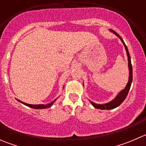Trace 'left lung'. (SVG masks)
Masks as SVG:
<instances>
[{"label": "left lung", "instance_id": "left-lung-1", "mask_svg": "<svg viewBox=\"0 0 146 146\" xmlns=\"http://www.w3.org/2000/svg\"><path fill=\"white\" fill-rule=\"evenodd\" d=\"M110 32H113L116 36H117L119 39H121V42L123 43V44L124 45L125 47V49L126 51V54H127V56H128V64H129V81H128L127 85L125 87V88L123 90H122L118 94V95L116 96V98H114L113 100H111V102L108 103H106V104H96V103L93 102H90L91 104H92L95 108L96 109H99V110H112V109L116 108V107H119L123 101L124 100L126 99V96H127L128 93H129V91L130 90L131 88V82H132V78H133V70H132V65H131V57H130V54H129V51H128V48L126 45L125 44L123 40L122 39V38L121 37V36H119V34H117L115 31L112 30V29H110Z\"/></svg>", "mask_w": 146, "mask_h": 146}]
</instances>
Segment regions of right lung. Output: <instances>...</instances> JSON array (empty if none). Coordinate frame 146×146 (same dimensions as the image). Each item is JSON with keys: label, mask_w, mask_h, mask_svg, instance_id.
I'll list each match as a JSON object with an SVG mask.
<instances>
[{"label": "right lung", "mask_w": 146, "mask_h": 146, "mask_svg": "<svg viewBox=\"0 0 146 146\" xmlns=\"http://www.w3.org/2000/svg\"><path fill=\"white\" fill-rule=\"evenodd\" d=\"M56 100V99L54 100V101H52L51 102L48 103V104H27V103H25V102H23L20 101V100H17V101L20 102H21L22 104H25V105L27 106V107H31V108L37 109V110H40V109L49 108V107H51V106L53 105V104L55 102Z\"/></svg>", "instance_id": "obj_1"}]
</instances>
